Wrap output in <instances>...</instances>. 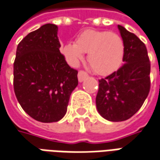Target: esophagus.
<instances>
[{"instance_id":"34e87169","label":"esophagus","mask_w":160,"mask_h":160,"mask_svg":"<svg viewBox=\"0 0 160 160\" xmlns=\"http://www.w3.org/2000/svg\"><path fill=\"white\" fill-rule=\"evenodd\" d=\"M88 72H85L83 70H80L79 72H78V80L80 82H82L86 78H88Z\"/></svg>"}]
</instances>
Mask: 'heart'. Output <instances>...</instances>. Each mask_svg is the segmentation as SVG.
Returning <instances> with one entry per match:
<instances>
[{
  "instance_id": "b5f03b06",
  "label": "heart",
  "mask_w": 160,
  "mask_h": 160,
  "mask_svg": "<svg viewBox=\"0 0 160 160\" xmlns=\"http://www.w3.org/2000/svg\"><path fill=\"white\" fill-rule=\"evenodd\" d=\"M62 53L72 66H76L84 53L92 71L102 76L114 72L121 66L125 55V44L117 33L107 30L86 29L77 36L75 43L62 48Z\"/></svg>"
}]
</instances>
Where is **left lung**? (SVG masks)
<instances>
[{
	"instance_id": "1",
	"label": "left lung",
	"mask_w": 160,
	"mask_h": 160,
	"mask_svg": "<svg viewBox=\"0 0 160 160\" xmlns=\"http://www.w3.org/2000/svg\"><path fill=\"white\" fill-rule=\"evenodd\" d=\"M125 44L124 64L99 80L96 107L107 120L130 119L142 107L151 88V63L145 43L134 33L118 26Z\"/></svg>"
}]
</instances>
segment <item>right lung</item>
I'll return each mask as SVG.
<instances>
[{
  "label": "right lung",
  "mask_w": 160,
  "mask_h": 160,
  "mask_svg": "<svg viewBox=\"0 0 160 160\" xmlns=\"http://www.w3.org/2000/svg\"><path fill=\"white\" fill-rule=\"evenodd\" d=\"M58 27L45 24L18 44L14 62V90L22 109L37 121L56 122L67 112L78 85V71L60 52Z\"/></svg>",
  "instance_id": "1"
}]
</instances>
